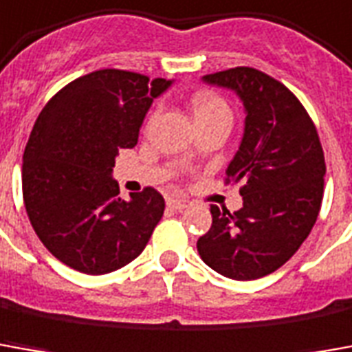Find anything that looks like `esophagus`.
<instances>
[{"mask_svg":"<svg viewBox=\"0 0 352 352\" xmlns=\"http://www.w3.org/2000/svg\"><path fill=\"white\" fill-rule=\"evenodd\" d=\"M168 208H171L173 211H183V210H186V208H188V201L179 200V198H169Z\"/></svg>","mask_w":352,"mask_h":352,"instance_id":"obj_1","label":"esophagus"}]
</instances>
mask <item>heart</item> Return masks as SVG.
<instances>
[{"mask_svg": "<svg viewBox=\"0 0 352 352\" xmlns=\"http://www.w3.org/2000/svg\"><path fill=\"white\" fill-rule=\"evenodd\" d=\"M190 110H192L196 125L213 120H223L227 124H232V110L228 102L217 93L210 91H198L190 97Z\"/></svg>", "mask_w": 352, "mask_h": 352, "instance_id": "1", "label": "heart"}]
</instances>
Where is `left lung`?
Returning a JSON list of instances; mask_svg holds the SVG:
<instances>
[{"label": "left lung", "mask_w": 352, "mask_h": 352, "mask_svg": "<svg viewBox=\"0 0 352 352\" xmlns=\"http://www.w3.org/2000/svg\"><path fill=\"white\" fill-rule=\"evenodd\" d=\"M236 91L245 108L240 148L225 183H240L234 213L211 206V228L198 238L204 263L232 280H257L280 269L316 223L326 162L305 107L284 83L250 66L204 76Z\"/></svg>", "instance_id": "obj_1"}]
</instances>
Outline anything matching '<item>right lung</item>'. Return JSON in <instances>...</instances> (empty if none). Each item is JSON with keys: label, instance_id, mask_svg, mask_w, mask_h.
Here are the masks:
<instances>
[{"label": "right lung", "instance_id": "obj_1", "mask_svg": "<svg viewBox=\"0 0 352 352\" xmlns=\"http://www.w3.org/2000/svg\"><path fill=\"white\" fill-rule=\"evenodd\" d=\"M169 85L104 68L65 85L39 112L22 156V198L39 240L70 269L107 274L148 244L164 196L146 186L122 200L112 168Z\"/></svg>", "mask_w": 352, "mask_h": 352}]
</instances>
